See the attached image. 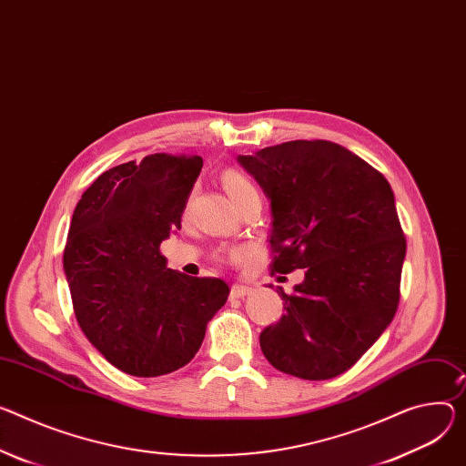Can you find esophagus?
<instances>
[{"label": "esophagus", "mask_w": 466, "mask_h": 466, "mask_svg": "<svg viewBox=\"0 0 466 466\" xmlns=\"http://www.w3.org/2000/svg\"><path fill=\"white\" fill-rule=\"evenodd\" d=\"M252 291V288L250 286H245V284H234L232 288H230V298L232 299H241V298H245V295H248Z\"/></svg>", "instance_id": "1"}]
</instances>
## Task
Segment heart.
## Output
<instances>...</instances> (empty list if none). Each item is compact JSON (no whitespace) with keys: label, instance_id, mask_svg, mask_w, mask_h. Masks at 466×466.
I'll use <instances>...</instances> for the list:
<instances>
[{"label":"heart","instance_id":"b5f03b06","mask_svg":"<svg viewBox=\"0 0 466 466\" xmlns=\"http://www.w3.org/2000/svg\"><path fill=\"white\" fill-rule=\"evenodd\" d=\"M223 186L236 204L250 195H258L255 182H252L245 173L238 171V168H228V171H225Z\"/></svg>","mask_w":466,"mask_h":466}]
</instances>
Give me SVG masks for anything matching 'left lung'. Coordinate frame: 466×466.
Here are the masks:
<instances>
[{
    "label": "left lung",
    "mask_w": 466,
    "mask_h": 466,
    "mask_svg": "<svg viewBox=\"0 0 466 466\" xmlns=\"http://www.w3.org/2000/svg\"><path fill=\"white\" fill-rule=\"evenodd\" d=\"M239 163L271 198V275L305 269L284 316L262 330L277 370L325 380L350 370L390 325L405 236L387 178L348 148L288 141Z\"/></svg>",
    "instance_id": "8db88e82"
}]
</instances>
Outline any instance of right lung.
I'll return each mask as SVG.
<instances>
[{"instance_id": "1", "label": "right lung", "mask_w": 466, "mask_h": 466, "mask_svg": "<svg viewBox=\"0 0 466 466\" xmlns=\"http://www.w3.org/2000/svg\"><path fill=\"white\" fill-rule=\"evenodd\" d=\"M200 156L152 154L102 173L70 221L63 268L76 319L115 368L157 377L186 366L230 288L168 269L159 245L182 225Z\"/></svg>"}]
</instances>
